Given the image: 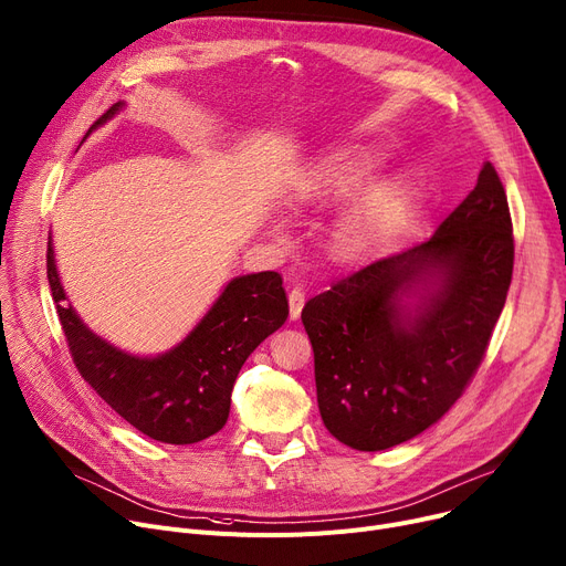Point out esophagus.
<instances>
[{
	"mask_svg": "<svg viewBox=\"0 0 566 566\" xmlns=\"http://www.w3.org/2000/svg\"><path fill=\"white\" fill-rule=\"evenodd\" d=\"M287 302H290V319H298L306 304V292L302 287H292L287 294Z\"/></svg>",
	"mask_w": 566,
	"mask_h": 566,
	"instance_id": "obj_1",
	"label": "esophagus"
}]
</instances>
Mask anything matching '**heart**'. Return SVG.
<instances>
[{
    "label": "heart",
    "instance_id": "obj_1",
    "mask_svg": "<svg viewBox=\"0 0 566 566\" xmlns=\"http://www.w3.org/2000/svg\"><path fill=\"white\" fill-rule=\"evenodd\" d=\"M377 174V161L360 148L331 153L294 180L287 203L294 210H319L368 187ZM409 210L405 182H386L352 203L331 228V251L340 260H354L388 240Z\"/></svg>",
    "mask_w": 566,
    "mask_h": 566
}]
</instances>
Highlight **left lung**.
Returning a JSON list of instances; mask_svg holds the SVG:
<instances>
[{
  "label": "left lung",
  "mask_w": 566,
  "mask_h": 566,
  "mask_svg": "<svg viewBox=\"0 0 566 566\" xmlns=\"http://www.w3.org/2000/svg\"><path fill=\"white\" fill-rule=\"evenodd\" d=\"M512 270L507 193L484 161L475 189L429 240L311 298L302 322L331 434L377 452L434 424L478 373Z\"/></svg>",
  "instance_id": "1"
}]
</instances>
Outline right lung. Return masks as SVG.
Here are the masks:
<instances>
[{
  "instance_id": "1",
  "label": "right lung",
  "mask_w": 566,
  "mask_h": 566,
  "mask_svg": "<svg viewBox=\"0 0 566 566\" xmlns=\"http://www.w3.org/2000/svg\"><path fill=\"white\" fill-rule=\"evenodd\" d=\"M120 107L123 103L109 107L88 132ZM48 281L65 343L84 381L142 434L171 446L217 434L228 420L232 384L244 360L287 319V296L279 272L238 276L178 347L144 358L95 336L73 306L63 304L65 292L52 242H48Z\"/></svg>"
}]
</instances>
